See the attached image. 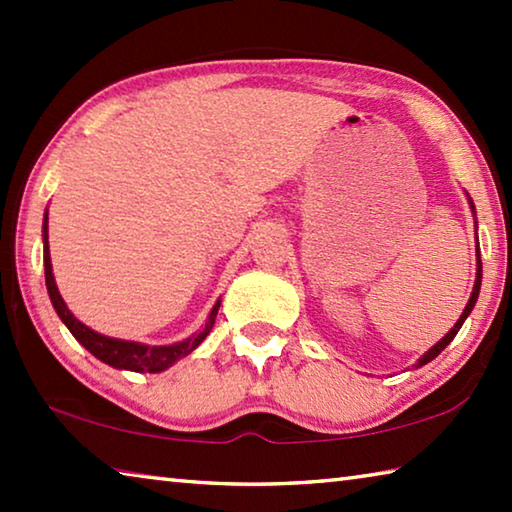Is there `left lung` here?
<instances>
[{
  "mask_svg": "<svg viewBox=\"0 0 512 512\" xmlns=\"http://www.w3.org/2000/svg\"><path fill=\"white\" fill-rule=\"evenodd\" d=\"M470 205H472V201H470ZM472 210H474V205H472ZM476 282H474V289H472V296H470V300H467V307L463 309V314H461V318L456 320V325L449 329V332L443 336V339H440L436 345H433V348L424 354V357L418 361V366H424V363H429L431 359H436L440 352H443L449 343H452V339L454 336L458 334V329L463 327V323H465V318L470 316V311H472V307H474V302H476V298H479V289H481V273H483V268H481V255H479V248H476Z\"/></svg>",
  "mask_w": 512,
  "mask_h": 512,
  "instance_id": "left-lung-1",
  "label": "left lung"
}]
</instances>
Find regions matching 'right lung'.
<instances>
[{"label": "right lung", "mask_w": 512, "mask_h": 512, "mask_svg": "<svg viewBox=\"0 0 512 512\" xmlns=\"http://www.w3.org/2000/svg\"><path fill=\"white\" fill-rule=\"evenodd\" d=\"M42 232H45V235H42V239H45V280H47L51 305H54L56 314L67 325L69 332L74 334V339L79 341L85 350H90L99 361L108 363V366H112V368H124V370H133V372H160L164 368H169L171 363L178 361L180 357H187V354L194 348H198L205 336L210 334L216 314H219L221 302H216L214 309L210 311V318H207L203 332H198L194 336H189L187 341H180L173 345H155L153 348V345L119 341V339H110V336L92 332L90 327H85L81 320L74 318V314L67 309V305L63 302V298H60V293L56 289L54 273H51V257H49L47 214H45V225H42Z\"/></svg>", "instance_id": "obj_1"}]
</instances>
